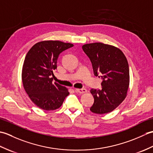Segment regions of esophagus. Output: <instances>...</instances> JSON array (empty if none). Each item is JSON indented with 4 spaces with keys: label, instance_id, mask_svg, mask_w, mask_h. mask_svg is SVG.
Returning <instances> with one entry per match:
<instances>
[{
    "label": "esophagus",
    "instance_id": "esophagus-1",
    "mask_svg": "<svg viewBox=\"0 0 153 153\" xmlns=\"http://www.w3.org/2000/svg\"><path fill=\"white\" fill-rule=\"evenodd\" d=\"M76 91V92L78 93L79 94H83V93H85L87 92V89L85 88H82V89H75Z\"/></svg>",
    "mask_w": 153,
    "mask_h": 153
}]
</instances>
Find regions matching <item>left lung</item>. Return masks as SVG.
<instances>
[{"instance_id": "left-lung-1", "label": "left lung", "mask_w": 153, "mask_h": 153, "mask_svg": "<svg viewBox=\"0 0 153 153\" xmlns=\"http://www.w3.org/2000/svg\"><path fill=\"white\" fill-rule=\"evenodd\" d=\"M83 51L91 62L94 75L101 77L102 89H91L93 113L112 112L125 99L129 83L128 60L121 50L112 45L94 43L83 45Z\"/></svg>"}]
</instances>
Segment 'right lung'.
Masks as SVG:
<instances>
[{"mask_svg":"<svg viewBox=\"0 0 153 153\" xmlns=\"http://www.w3.org/2000/svg\"><path fill=\"white\" fill-rule=\"evenodd\" d=\"M73 44L59 41H44L34 45L25 56L22 68L24 89L35 105L45 110H56L70 93L66 87L53 83L60 54Z\"/></svg>","mask_w":153,"mask_h":153,"instance_id":"obj_1","label":"right lung"}]
</instances>
